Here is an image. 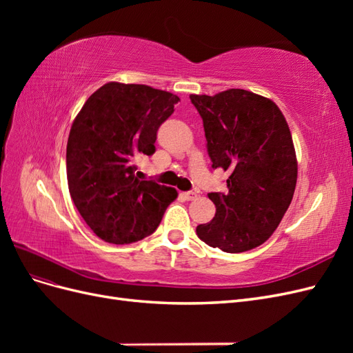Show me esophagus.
<instances>
[{
	"label": "esophagus",
	"mask_w": 353,
	"mask_h": 353,
	"mask_svg": "<svg viewBox=\"0 0 353 353\" xmlns=\"http://www.w3.org/2000/svg\"><path fill=\"white\" fill-rule=\"evenodd\" d=\"M183 196H184L185 200H188V201L197 199V193H196V191H187V193H184Z\"/></svg>",
	"instance_id": "1"
}]
</instances>
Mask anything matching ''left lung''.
Returning <instances> with one entry per match:
<instances>
[{
  "label": "left lung",
  "instance_id": "obj_1",
  "mask_svg": "<svg viewBox=\"0 0 353 353\" xmlns=\"http://www.w3.org/2000/svg\"><path fill=\"white\" fill-rule=\"evenodd\" d=\"M200 113L212 168L230 174L228 193H209L216 213L196 228L201 241L227 253L268 240L290 206L297 160L285 117L272 100L245 90L190 95Z\"/></svg>",
  "mask_w": 353,
  "mask_h": 353
}]
</instances>
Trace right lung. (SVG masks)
<instances>
[{
	"label": "right lung",
	"instance_id": "obj_1",
	"mask_svg": "<svg viewBox=\"0 0 353 353\" xmlns=\"http://www.w3.org/2000/svg\"><path fill=\"white\" fill-rule=\"evenodd\" d=\"M178 101L148 85L109 82L74 117L66 148L69 193L101 240L128 244L150 236L176 199L175 188L138 179L132 160L156 152L159 126Z\"/></svg>",
	"mask_w": 353,
	"mask_h": 353
}]
</instances>
